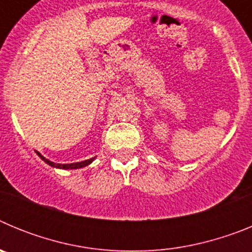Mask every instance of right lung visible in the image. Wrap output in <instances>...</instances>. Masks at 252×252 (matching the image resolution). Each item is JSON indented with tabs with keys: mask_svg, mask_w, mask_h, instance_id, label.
<instances>
[{
	"mask_svg": "<svg viewBox=\"0 0 252 252\" xmlns=\"http://www.w3.org/2000/svg\"><path fill=\"white\" fill-rule=\"evenodd\" d=\"M36 154L40 157V159H43L44 161H45L46 164H48V165L53 166V168H58V169H79V168H84V166L90 165L91 162H92L93 160L95 159V158H92V159L84 160V161H79V162H72V164H55V162L50 161V160H49V159L44 158L43 155H41V154H40V153H37V151H36Z\"/></svg>",
	"mask_w": 252,
	"mask_h": 252,
	"instance_id": "add662e5",
	"label": "right lung"
}]
</instances>
